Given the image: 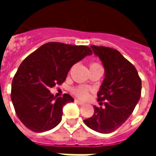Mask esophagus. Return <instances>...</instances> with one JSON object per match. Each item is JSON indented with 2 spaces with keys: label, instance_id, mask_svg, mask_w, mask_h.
<instances>
[{
  "label": "esophagus",
  "instance_id": "34e87169",
  "mask_svg": "<svg viewBox=\"0 0 156 156\" xmlns=\"http://www.w3.org/2000/svg\"><path fill=\"white\" fill-rule=\"evenodd\" d=\"M75 103H77V104H78V105H84V104H83V102H81L80 100H78V99H75Z\"/></svg>",
  "mask_w": 156,
  "mask_h": 156
}]
</instances>
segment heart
I'll use <instances>...</instances> for the list:
<instances>
[{
	"instance_id": "1",
	"label": "heart",
	"mask_w": 156,
	"mask_h": 156,
	"mask_svg": "<svg viewBox=\"0 0 156 156\" xmlns=\"http://www.w3.org/2000/svg\"><path fill=\"white\" fill-rule=\"evenodd\" d=\"M102 68V66L98 62H91L90 63V68ZM90 89L86 87H76L72 89V92L74 95H76L78 98H82V99H85L88 98V94H89Z\"/></svg>"
}]
</instances>
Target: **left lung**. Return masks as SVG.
Instances as JSON below:
<instances>
[{
  "label": "left lung",
  "instance_id": "left-lung-1",
  "mask_svg": "<svg viewBox=\"0 0 156 156\" xmlns=\"http://www.w3.org/2000/svg\"><path fill=\"white\" fill-rule=\"evenodd\" d=\"M104 64L105 78L98 93V101L105 107L94 106V114L84 124L102 134L117 129L134 111L141 95V79L134 65L119 51L104 46H91Z\"/></svg>",
  "mask_w": 156,
  "mask_h": 156
}]
</instances>
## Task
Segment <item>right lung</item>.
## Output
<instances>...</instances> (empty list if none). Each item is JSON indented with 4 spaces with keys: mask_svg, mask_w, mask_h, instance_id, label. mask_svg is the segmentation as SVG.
<instances>
[{
    "mask_svg": "<svg viewBox=\"0 0 156 156\" xmlns=\"http://www.w3.org/2000/svg\"><path fill=\"white\" fill-rule=\"evenodd\" d=\"M92 53L88 46L51 41L23 60L12 79L11 98L26 127L39 133L61 122L62 107L74 99L68 94L56 98L49 88L61 85L72 66Z\"/></svg>",
    "mask_w": 156,
    "mask_h": 156,
    "instance_id": "right-lung-1",
    "label": "right lung"
}]
</instances>
